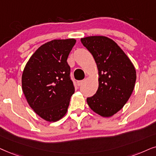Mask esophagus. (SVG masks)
<instances>
[{
  "instance_id": "34e87169",
  "label": "esophagus",
  "mask_w": 156,
  "mask_h": 156,
  "mask_svg": "<svg viewBox=\"0 0 156 156\" xmlns=\"http://www.w3.org/2000/svg\"><path fill=\"white\" fill-rule=\"evenodd\" d=\"M83 82H84V80H78V82H77V83H78V86H81V85L83 84Z\"/></svg>"
}]
</instances>
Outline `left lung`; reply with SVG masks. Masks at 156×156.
I'll return each instance as SVG.
<instances>
[{"mask_svg": "<svg viewBox=\"0 0 156 156\" xmlns=\"http://www.w3.org/2000/svg\"><path fill=\"white\" fill-rule=\"evenodd\" d=\"M91 53L98 70V88L86 99L93 111L104 117L119 112L127 103L136 81L135 67L117 43L103 36L80 39Z\"/></svg>", "mask_w": 156, "mask_h": 156, "instance_id": "left-lung-1", "label": "left lung"}]
</instances>
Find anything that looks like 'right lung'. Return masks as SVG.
Returning <instances> with one entry per match:
<instances>
[{
    "mask_svg": "<svg viewBox=\"0 0 156 156\" xmlns=\"http://www.w3.org/2000/svg\"><path fill=\"white\" fill-rule=\"evenodd\" d=\"M75 39H54L39 47L23 69L22 90L31 108L40 117L56 122L68 111L74 94L67 59Z\"/></svg>",
    "mask_w": 156,
    "mask_h": 156,
    "instance_id": "right-lung-1",
    "label": "right lung"
}]
</instances>
